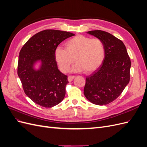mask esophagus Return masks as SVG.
<instances>
[{
    "label": "esophagus",
    "instance_id": "34e87169",
    "mask_svg": "<svg viewBox=\"0 0 147 147\" xmlns=\"http://www.w3.org/2000/svg\"><path fill=\"white\" fill-rule=\"evenodd\" d=\"M75 77V76H69L68 77V81L69 82H72L73 80L74 79Z\"/></svg>",
    "mask_w": 147,
    "mask_h": 147
}]
</instances>
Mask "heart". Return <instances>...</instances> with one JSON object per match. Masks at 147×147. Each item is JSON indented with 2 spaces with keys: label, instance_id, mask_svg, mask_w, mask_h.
<instances>
[{
  "label": "heart",
  "instance_id": "obj_1",
  "mask_svg": "<svg viewBox=\"0 0 147 147\" xmlns=\"http://www.w3.org/2000/svg\"><path fill=\"white\" fill-rule=\"evenodd\" d=\"M65 47H57L55 51L56 61L63 72H67L75 59L73 71L91 73L99 67L105 58V46L99 38L78 35L67 41Z\"/></svg>",
  "mask_w": 147,
  "mask_h": 147
}]
</instances>
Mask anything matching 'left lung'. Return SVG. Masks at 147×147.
<instances>
[{
	"label": "left lung",
	"instance_id": "1",
	"mask_svg": "<svg viewBox=\"0 0 147 147\" xmlns=\"http://www.w3.org/2000/svg\"><path fill=\"white\" fill-rule=\"evenodd\" d=\"M87 33L104 43L105 56L98 69L86 77L84 94L92 104L107 105L116 99L129 82L131 60L123 42L113 35L100 30Z\"/></svg>",
	"mask_w": 147,
	"mask_h": 147
}]
</instances>
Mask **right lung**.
<instances>
[{
	"mask_svg": "<svg viewBox=\"0 0 147 147\" xmlns=\"http://www.w3.org/2000/svg\"><path fill=\"white\" fill-rule=\"evenodd\" d=\"M75 34L66 31L47 29L29 38L20 52L18 75L25 94L35 104L53 107L63 100L67 76L61 73L55 60V51L65 39ZM41 65L38 69L34 64Z\"/></svg>",
	"mask_w": 147,
	"mask_h": 147,
	"instance_id": "1",
	"label": "right lung"
}]
</instances>
